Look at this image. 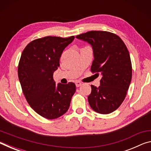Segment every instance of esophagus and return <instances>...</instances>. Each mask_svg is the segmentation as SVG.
I'll use <instances>...</instances> for the list:
<instances>
[{"label":"esophagus","instance_id":"obj_1","mask_svg":"<svg viewBox=\"0 0 151 151\" xmlns=\"http://www.w3.org/2000/svg\"><path fill=\"white\" fill-rule=\"evenodd\" d=\"M75 85H76V87H79V86L82 85V83H80V82H79V81H76V83H75Z\"/></svg>","mask_w":151,"mask_h":151}]
</instances>
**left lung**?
Wrapping results in <instances>:
<instances>
[{
	"label": "left lung",
	"mask_w": 151,
	"mask_h": 151,
	"mask_svg": "<svg viewBox=\"0 0 151 151\" xmlns=\"http://www.w3.org/2000/svg\"><path fill=\"white\" fill-rule=\"evenodd\" d=\"M92 46L94 60L91 71L101 73L99 87L91 85L88 103L93 111L109 114L124 100L132 78L131 57L119 36L106 31L92 30L76 37Z\"/></svg>",
	"instance_id": "1"
}]
</instances>
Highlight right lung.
<instances>
[{
	"label": "right lung",
	"instance_id": "1",
	"mask_svg": "<svg viewBox=\"0 0 151 151\" xmlns=\"http://www.w3.org/2000/svg\"><path fill=\"white\" fill-rule=\"evenodd\" d=\"M74 39V36L36 39L25 47L20 57L18 75L22 92L30 107L46 119L63 115L76 91L75 83L57 85L53 79L64 49Z\"/></svg>",
	"mask_w": 151,
	"mask_h": 151
}]
</instances>
